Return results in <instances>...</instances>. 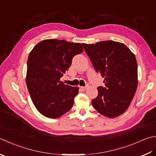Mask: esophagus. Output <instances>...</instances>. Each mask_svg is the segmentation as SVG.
<instances>
[{
  "mask_svg": "<svg viewBox=\"0 0 156 156\" xmlns=\"http://www.w3.org/2000/svg\"><path fill=\"white\" fill-rule=\"evenodd\" d=\"M87 87H88V86H84V87H80V90H81V91H85V90H86V89H87Z\"/></svg>",
  "mask_w": 156,
  "mask_h": 156,
  "instance_id": "obj_1",
  "label": "esophagus"
}]
</instances>
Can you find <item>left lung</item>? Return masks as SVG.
I'll return each mask as SVG.
<instances>
[{
    "instance_id": "8db88e82",
    "label": "left lung",
    "mask_w": 156,
    "mask_h": 156,
    "mask_svg": "<svg viewBox=\"0 0 156 156\" xmlns=\"http://www.w3.org/2000/svg\"><path fill=\"white\" fill-rule=\"evenodd\" d=\"M82 45L96 71L105 78V87H98V96L92 101L94 108L110 118L120 115L130 106L137 88L136 57L124 43L113 41Z\"/></svg>"
}]
</instances>
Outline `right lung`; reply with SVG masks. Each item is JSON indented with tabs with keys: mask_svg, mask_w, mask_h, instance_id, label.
I'll return each instance as SVG.
<instances>
[{
	"mask_svg": "<svg viewBox=\"0 0 156 156\" xmlns=\"http://www.w3.org/2000/svg\"><path fill=\"white\" fill-rule=\"evenodd\" d=\"M83 51L81 43L47 39L29 54L26 85L32 102L43 115L58 118L72 108L79 87L65 85L60 79L71 65L73 58Z\"/></svg>",
	"mask_w": 156,
	"mask_h": 156,
	"instance_id": "1",
	"label": "right lung"
}]
</instances>
